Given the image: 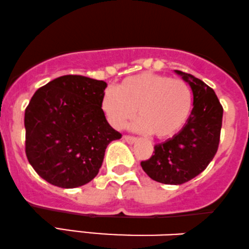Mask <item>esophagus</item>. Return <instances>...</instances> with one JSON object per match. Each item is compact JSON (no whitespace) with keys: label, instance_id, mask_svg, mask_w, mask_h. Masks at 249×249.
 I'll list each match as a JSON object with an SVG mask.
<instances>
[{"label":"esophagus","instance_id":"34e87169","mask_svg":"<svg viewBox=\"0 0 249 249\" xmlns=\"http://www.w3.org/2000/svg\"><path fill=\"white\" fill-rule=\"evenodd\" d=\"M122 139H124V141H125L127 143H129V144H134V143L137 142L136 137H133V136H127V135H124V137H122Z\"/></svg>","mask_w":249,"mask_h":249}]
</instances>
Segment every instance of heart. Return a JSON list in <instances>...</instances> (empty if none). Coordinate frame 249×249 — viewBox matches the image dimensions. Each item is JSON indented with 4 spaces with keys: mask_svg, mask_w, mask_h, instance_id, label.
<instances>
[{
    "mask_svg": "<svg viewBox=\"0 0 249 249\" xmlns=\"http://www.w3.org/2000/svg\"><path fill=\"white\" fill-rule=\"evenodd\" d=\"M100 107L115 129H122L137 109L140 118L131 124V129L168 139L179 133L188 122L194 94L184 80L143 72L124 79L116 89L108 87L101 96Z\"/></svg>",
    "mask_w": 249,
    "mask_h": 249,
    "instance_id": "1",
    "label": "heart"
}]
</instances>
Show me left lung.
I'll use <instances>...</instances> for the list:
<instances>
[{"mask_svg": "<svg viewBox=\"0 0 249 249\" xmlns=\"http://www.w3.org/2000/svg\"><path fill=\"white\" fill-rule=\"evenodd\" d=\"M191 87L194 108L183 129L155 145L154 155L141 162L151 179L179 185L203 172L218 150L223 124V106L214 90L195 75L175 70Z\"/></svg>", "mask_w": 249, "mask_h": 249, "instance_id": "1", "label": "left lung"}]
</instances>
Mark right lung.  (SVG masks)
Masks as SVG:
<instances>
[{"label":"right lung","instance_id":"obj_1","mask_svg":"<svg viewBox=\"0 0 249 249\" xmlns=\"http://www.w3.org/2000/svg\"><path fill=\"white\" fill-rule=\"evenodd\" d=\"M107 84L63 75L36 90L25 109V153L35 171L54 186L73 189L98 175L107 145L121 139L100 107Z\"/></svg>","mask_w":249,"mask_h":249}]
</instances>
